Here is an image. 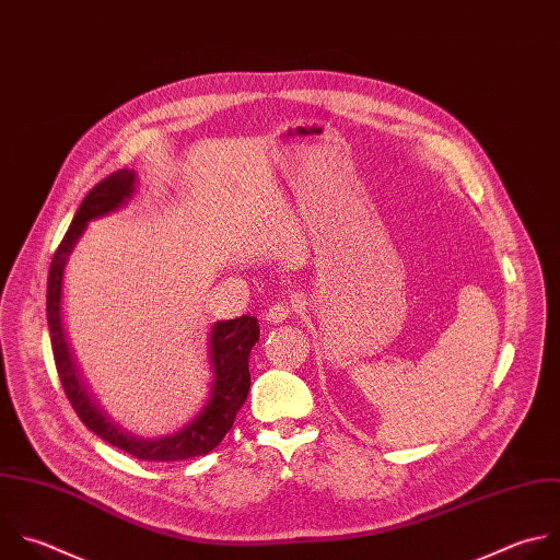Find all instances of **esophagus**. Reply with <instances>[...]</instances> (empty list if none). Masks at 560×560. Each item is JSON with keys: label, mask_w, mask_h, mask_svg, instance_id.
Returning a JSON list of instances; mask_svg holds the SVG:
<instances>
[{"label": "esophagus", "mask_w": 560, "mask_h": 560, "mask_svg": "<svg viewBox=\"0 0 560 560\" xmlns=\"http://www.w3.org/2000/svg\"><path fill=\"white\" fill-rule=\"evenodd\" d=\"M292 312H294V305H290L288 301H279V303H275V305H270V307H268V312H266V320H268V323H272V325H279V323L288 320Z\"/></svg>", "instance_id": "1"}]
</instances>
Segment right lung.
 <instances>
[{
	"label": "right lung",
	"instance_id": "add662e5",
	"mask_svg": "<svg viewBox=\"0 0 560 560\" xmlns=\"http://www.w3.org/2000/svg\"><path fill=\"white\" fill-rule=\"evenodd\" d=\"M136 191V171L120 168L98 182L94 189L81 202L63 242L59 244L48 275V294L46 312L50 327V342L55 353V364L63 392L81 418V422L96 433L107 444L129 453L136 459L144 462H182L191 457L209 455L224 435L231 431L237 411L244 407L250 389L248 358L250 349L259 340V323L255 316H240L233 320H218L209 334V362L213 371L211 394L202 411L179 431L162 438H140L127 433L118 427L92 398L88 392L77 360L70 351L63 316H61V296H63V272L66 264L88 229V222L109 215L122 209Z\"/></svg>",
	"mask_w": 560,
	"mask_h": 560
}]
</instances>
